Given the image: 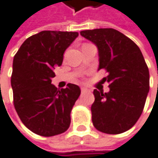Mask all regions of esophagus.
Here are the masks:
<instances>
[{
	"instance_id": "obj_1",
	"label": "esophagus",
	"mask_w": 158,
	"mask_h": 158,
	"mask_svg": "<svg viewBox=\"0 0 158 158\" xmlns=\"http://www.w3.org/2000/svg\"><path fill=\"white\" fill-rule=\"evenodd\" d=\"M88 91V89L86 88V87H84V86H82L81 87V93H85V92H87Z\"/></svg>"
}]
</instances>
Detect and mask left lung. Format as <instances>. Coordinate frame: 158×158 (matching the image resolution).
Here are the masks:
<instances>
[{"mask_svg":"<svg viewBox=\"0 0 158 158\" xmlns=\"http://www.w3.org/2000/svg\"><path fill=\"white\" fill-rule=\"evenodd\" d=\"M80 35L96 46L98 71L106 70L103 79L110 84L109 92L94 90L93 124L105 134L124 133L139 119L149 91V72L142 53L132 40L112 28L81 31Z\"/></svg>","mask_w":158,"mask_h":158,"instance_id":"obj_1","label":"left lung"}]
</instances>
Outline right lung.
Masks as SVG:
<instances>
[{
  "label": "right lung",
  "instance_id": "add662e5",
  "mask_svg": "<svg viewBox=\"0 0 158 158\" xmlns=\"http://www.w3.org/2000/svg\"><path fill=\"white\" fill-rule=\"evenodd\" d=\"M79 36L77 31H42L24 40L13 60L11 86L21 121L34 134L49 137L64 133L80 88L69 83L60 89L51 84L54 69Z\"/></svg>",
  "mask_w": 158,
  "mask_h": 158
}]
</instances>
